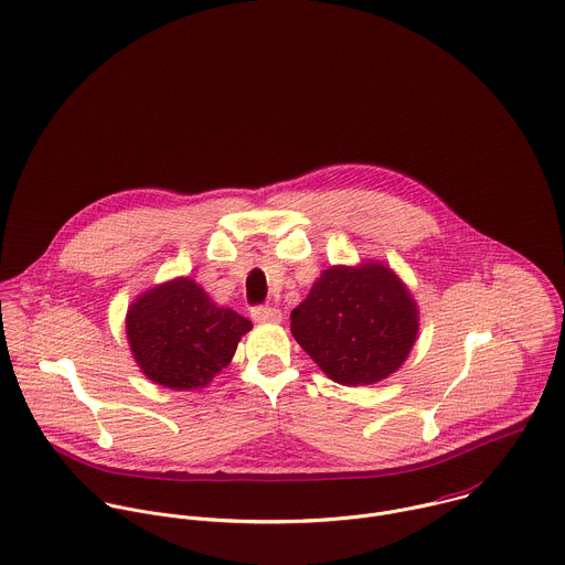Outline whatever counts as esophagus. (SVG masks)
<instances>
[{"mask_svg": "<svg viewBox=\"0 0 565 565\" xmlns=\"http://www.w3.org/2000/svg\"><path fill=\"white\" fill-rule=\"evenodd\" d=\"M250 317L257 321V323H279L284 319L281 310L277 308H270V306H257L250 310Z\"/></svg>", "mask_w": 565, "mask_h": 565, "instance_id": "obj_1", "label": "esophagus"}]
</instances>
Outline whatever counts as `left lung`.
Instances as JSON below:
<instances>
[{
	"label": "left lung",
	"instance_id": "8db88e82",
	"mask_svg": "<svg viewBox=\"0 0 565 565\" xmlns=\"http://www.w3.org/2000/svg\"><path fill=\"white\" fill-rule=\"evenodd\" d=\"M290 332L339 385H372L394 374L418 337V306L392 268L332 266L290 315Z\"/></svg>",
	"mask_w": 565,
	"mask_h": 565
}]
</instances>
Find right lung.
<instances>
[{
    "instance_id": "right-lung-1",
    "label": "right lung",
    "mask_w": 565,
    "mask_h": 565,
    "mask_svg": "<svg viewBox=\"0 0 565 565\" xmlns=\"http://www.w3.org/2000/svg\"><path fill=\"white\" fill-rule=\"evenodd\" d=\"M248 319L220 308L189 277L142 292L127 310L125 330L142 374L169 390H198L226 367Z\"/></svg>"
}]
</instances>
